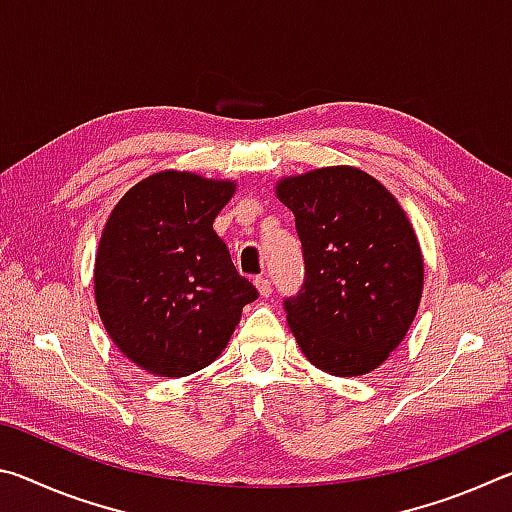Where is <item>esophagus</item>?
<instances>
[{
    "label": "esophagus",
    "instance_id": "obj_1",
    "mask_svg": "<svg viewBox=\"0 0 512 512\" xmlns=\"http://www.w3.org/2000/svg\"><path fill=\"white\" fill-rule=\"evenodd\" d=\"M255 287H257L259 296H262V298H268V296H271V280H268L266 275H259V277H255Z\"/></svg>",
    "mask_w": 512,
    "mask_h": 512
}]
</instances>
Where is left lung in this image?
<instances>
[{
	"mask_svg": "<svg viewBox=\"0 0 512 512\" xmlns=\"http://www.w3.org/2000/svg\"><path fill=\"white\" fill-rule=\"evenodd\" d=\"M275 194L296 214L305 257L298 296L284 298L300 350L329 375H366L402 343L422 298L409 219L379 180L345 164L284 178Z\"/></svg>",
	"mask_w": 512,
	"mask_h": 512,
	"instance_id": "obj_1",
	"label": "left lung"
}]
</instances>
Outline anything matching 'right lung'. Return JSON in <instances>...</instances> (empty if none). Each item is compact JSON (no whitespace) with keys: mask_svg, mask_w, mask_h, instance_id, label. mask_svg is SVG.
<instances>
[{"mask_svg":"<svg viewBox=\"0 0 512 512\" xmlns=\"http://www.w3.org/2000/svg\"><path fill=\"white\" fill-rule=\"evenodd\" d=\"M237 185L189 171L144 178L110 212L94 298L112 343L158 377L219 357L257 289L237 273L212 223Z\"/></svg>","mask_w":512,"mask_h":512,"instance_id":"add662e5","label":"right lung"}]
</instances>
